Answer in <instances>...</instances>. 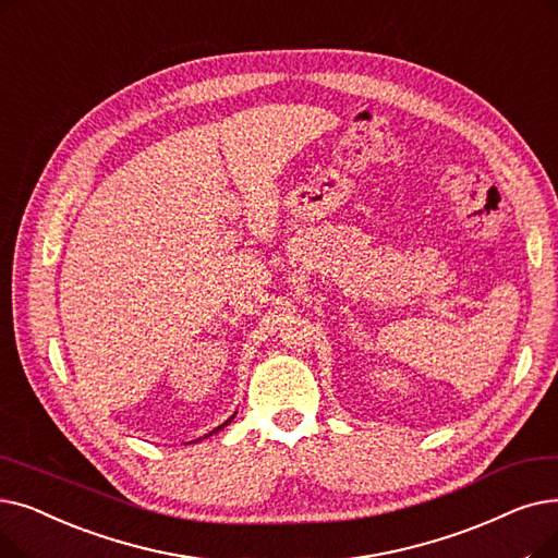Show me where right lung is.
Segmentation results:
<instances>
[{"mask_svg": "<svg viewBox=\"0 0 558 558\" xmlns=\"http://www.w3.org/2000/svg\"><path fill=\"white\" fill-rule=\"evenodd\" d=\"M234 415H236V413H234ZM234 415H232V417H230V420H226V422H223V424H221V426H216V428H214V430H209V433H207V435H205V438H209V435H214V433H219V430H221V428H226V426H228V424H230V422H232V420H234ZM198 440H203V438H198ZM198 440H196V442H198ZM189 445H191V442H189Z\"/></svg>", "mask_w": 558, "mask_h": 558, "instance_id": "1", "label": "right lung"}]
</instances>
